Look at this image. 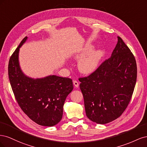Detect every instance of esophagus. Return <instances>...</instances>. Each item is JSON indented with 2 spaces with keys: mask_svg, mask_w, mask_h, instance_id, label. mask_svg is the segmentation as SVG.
<instances>
[{
  "mask_svg": "<svg viewBox=\"0 0 147 147\" xmlns=\"http://www.w3.org/2000/svg\"><path fill=\"white\" fill-rule=\"evenodd\" d=\"M73 83H74V85L75 87H76V88H78V87L79 83H78V82L77 81L74 80V81L73 82Z\"/></svg>",
  "mask_w": 147,
  "mask_h": 147,
  "instance_id": "34e87169",
  "label": "esophagus"
}]
</instances>
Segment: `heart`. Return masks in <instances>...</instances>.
<instances>
[{
	"instance_id": "obj_1",
	"label": "heart",
	"mask_w": 147,
	"mask_h": 147,
	"mask_svg": "<svg viewBox=\"0 0 147 147\" xmlns=\"http://www.w3.org/2000/svg\"><path fill=\"white\" fill-rule=\"evenodd\" d=\"M92 48V45H86L75 56V58L77 59L83 57L78 63L79 72L83 74L90 75L94 72L104 55V52L100 49L90 52Z\"/></svg>"
}]
</instances>
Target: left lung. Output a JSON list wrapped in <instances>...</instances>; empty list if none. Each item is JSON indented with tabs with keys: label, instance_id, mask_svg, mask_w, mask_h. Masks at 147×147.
<instances>
[{
	"label": "left lung",
	"instance_id": "obj_1",
	"mask_svg": "<svg viewBox=\"0 0 147 147\" xmlns=\"http://www.w3.org/2000/svg\"><path fill=\"white\" fill-rule=\"evenodd\" d=\"M136 79L135 57L118 37L110 58L89 76L79 78L87 117L101 124L119 117L131 100Z\"/></svg>",
	"mask_w": 147,
	"mask_h": 147
}]
</instances>
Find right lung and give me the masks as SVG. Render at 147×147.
<instances>
[{"label":"right lung","mask_w":147,"mask_h":147,"mask_svg":"<svg viewBox=\"0 0 147 147\" xmlns=\"http://www.w3.org/2000/svg\"><path fill=\"white\" fill-rule=\"evenodd\" d=\"M27 39L23 38L10 57V83L18 103L28 117L39 125L53 126L63 117L64 102L74 89L72 80L54 75L40 78L26 75L20 65L19 51Z\"/></svg>","instance_id":"1"}]
</instances>
